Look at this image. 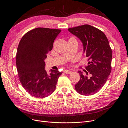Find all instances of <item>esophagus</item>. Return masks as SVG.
I'll return each mask as SVG.
<instances>
[{"label":"esophagus","mask_w":128,"mask_h":128,"mask_svg":"<svg viewBox=\"0 0 128 128\" xmlns=\"http://www.w3.org/2000/svg\"><path fill=\"white\" fill-rule=\"evenodd\" d=\"M64 72L65 73V74H71V73H72V71H70V70H64Z\"/></svg>","instance_id":"esophagus-1"}]
</instances>
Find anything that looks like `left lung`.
<instances>
[{
	"instance_id": "obj_1",
	"label": "left lung",
	"mask_w": 128,
	"mask_h": 128,
	"mask_svg": "<svg viewBox=\"0 0 128 128\" xmlns=\"http://www.w3.org/2000/svg\"><path fill=\"white\" fill-rule=\"evenodd\" d=\"M68 30L81 40L88 61L85 67L87 71H85L87 76L78 71L80 79L75 85V89L80 94L90 96L101 89L110 74L112 49L104 32L92 26L84 24Z\"/></svg>"
}]
</instances>
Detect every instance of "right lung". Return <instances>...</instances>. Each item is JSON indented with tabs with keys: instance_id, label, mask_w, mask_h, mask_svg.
<instances>
[{
	"instance_id": "add662e5",
	"label": "right lung",
	"mask_w": 128,
	"mask_h": 128,
	"mask_svg": "<svg viewBox=\"0 0 128 128\" xmlns=\"http://www.w3.org/2000/svg\"><path fill=\"white\" fill-rule=\"evenodd\" d=\"M60 30L36 28L26 32L18 47L16 65L20 82L30 96L43 98L56 89L62 72L51 70L46 72L44 60L52 49L54 40Z\"/></svg>"
}]
</instances>
